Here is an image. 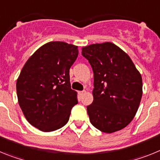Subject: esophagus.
Returning <instances> with one entry per match:
<instances>
[{
	"label": "esophagus",
	"instance_id": "34e87169",
	"mask_svg": "<svg viewBox=\"0 0 160 160\" xmlns=\"http://www.w3.org/2000/svg\"><path fill=\"white\" fill-rule=\"evenodd\" d=\"M85 93H86V91H85V90H82V91H79V92H78L79 96L81 97V96H82V94H85Z\"/></svg>",
	"mask_w": 160,
	"mask_h": 160
}]
</instances>
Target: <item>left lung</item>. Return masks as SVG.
<instances>
[{"label": "left lung", "mask_w": 160, "mask_h": 160, "mask_svg": "<svg viewBox=\"0 0 160 160\" xmlns=\"http://www.w3.org/2000/svg\"><path fill=\"white\" fill-rule=\"evenodd\" d=\"M82 54L94 72V101L87 107L90 122L105 133L123 129L132 121L140 104V73L131 58L111 42L82 47Z\"/></svg>", "instance_id": "1"}]
</instances>
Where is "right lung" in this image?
<instances>
[{"label":"right lung","instance_id":"right-lung-1","mask_svg":"<svg viewBox=\"0 0 160 160\" xmlns=\"http://www.w3.org/2000/svg\"><path fill=\"white\" fill-rule=\"evenodd\" d=\"M78 55V46L50 42L28 59L17 80L18 103L28 122L45 132L62 128L78 103L70 69Z\"/></svg>","mask_w":160,"mask_h":160}]
</instances>
